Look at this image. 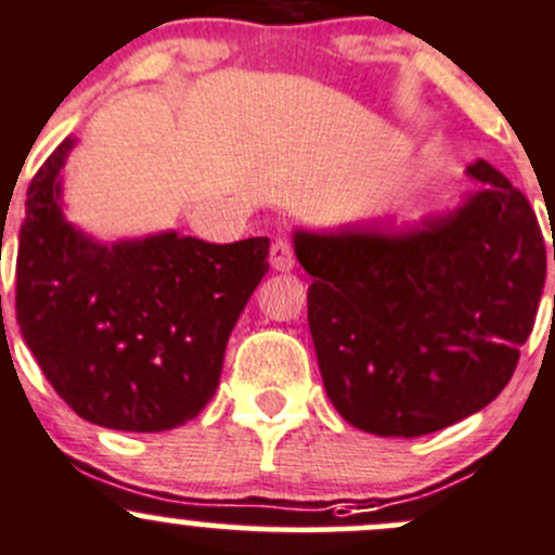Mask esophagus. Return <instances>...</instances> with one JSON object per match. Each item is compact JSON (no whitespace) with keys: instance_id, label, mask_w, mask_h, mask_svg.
<instances>
[{"instance_id":"1","label":"esophagus","mask_w":555,"mask_h":555,"mask_svg":"<svg viewBox=\"0 0 555 555\" xmlns=\"http://www.w3.org/2000/svg\"><path fill=\"white\" fill-rule=\"evenodd\" d=\"M270 264L275 272H291L296 267V259H294V248H291V243H285V240H275L270 248Z\"/></svg>"}]
</instances>
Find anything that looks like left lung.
Masks as SVG:
<instances>
[{"instance_id": "left-lung-1", "label": "left lung", "mask_w": 555, "mask_h": 555, "mask_svg": "<svg viewBox=\"0 0 555 555\" xmlns=\"http://www.w3.org/2000/svg\"><path fill=\"white\" fill-rule=\"evenodd\" d=\"M465 173L476 190L456 208L411 224L294 230L325 396L358 430L416 438L476 414L532 334L547 267L534 210L483 159Z\"/></svg>"}]
</instances>
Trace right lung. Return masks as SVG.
<instances>
[{"label":"right lung","instance_id":"right-lung-1","mask_svg":"<svg viewBox=\"0 0 555 555\" xmlns=\"http://www.w3.org/2000/svg\"><path fill=\"white\" fill-rule=\"evenodd\" d=\"M68 139L37 170L15 261V315L53 390L108 430L163 433L219 387L227 341L267 275L270 237L104 240L66 219Z\"/></svg>","mask_w":555,"mask_h":555}]
</instances>
